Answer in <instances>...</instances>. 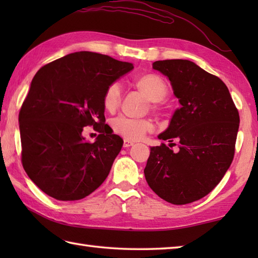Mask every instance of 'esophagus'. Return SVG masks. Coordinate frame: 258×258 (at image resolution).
Instances as JSON below:
<instances>
[{"label": "esophagus", "instance_id": "34e87169", "mask_svg": "<svg viewBox=\"0 0 258 258\" xmlns=\"http://www.w3.org/2000/svg\"><path fill=\"white\" fill-rule=\"evenodd\" d=\"M133 144H134L133 142H131V141H128V140H124L123 146H124V147H130V146H132Z\"/></svg>", "mask_w": 258, "mask_h": 258}]
</instances>
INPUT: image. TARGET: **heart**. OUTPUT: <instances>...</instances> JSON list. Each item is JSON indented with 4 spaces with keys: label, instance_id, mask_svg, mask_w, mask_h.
Wrapping results in <instances>:
<instances>
[{
    "label": "heart",
    "instance_id": "b5f03b06",
    "mask_svg": "<svg viewBox=\"0 0 258 258\" xmlns=\"http://www.w3.org/2000/svg\"><path fill=\"white\" fill-rule=\"evenodd\" d=\"M135 85L152 101V107L160 108V103L167 95L168 86L163 78L157 74H146L136 80ZM122 102V85L119 82L109 84L103 95V105L105 109L113 112ZM113 131L128 141H139L153 130V123L146 118H132L120 115L112 120Z\"/></svg>",
    "mask_w": 258,
    "mask_h": 258
}]
</instances>
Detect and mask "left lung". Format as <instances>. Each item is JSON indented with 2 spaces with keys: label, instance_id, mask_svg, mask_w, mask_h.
Instances as JSON below:
<instances>
[{
  "label": "left lung",
  "instance_id": "8db88e82",
  "mask_svg": "<svg viewBox=\"0 0 258 258\" xmlns=\"http://www.w3.org/2000/svg\"><path fill=\"white\" fill-rule=\"evenodd\" d=\"M171 81L178 108L158 139L178 142L151 147L144 169L155 194L174 205L199 201L216 187L235 154L239 114L225 83L188 59L153 63ZM169 145V146H171Z\"/></svg>",
  "mask_w": 258,
  "mask_h": 258
}]
</instances>
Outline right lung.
Masks as SVG:
<instances>
[{
    "mask_svg": "<svg viewBox=\"0 0 258 258\" xmlns=\"http://www.w3.org/2000/svg\"><path fill=\"white\" fill-rule=\"evenodd\" d=\"M132 69L104 54L76 52L37 71L19 113L21 161L45 194L78 201L106 179L123 140L107 128L103 95ZM85 125L100 133L94 144L83 138Z\"/></svg>",
    "mask_w": 258,
    "mask_h": 258,
    "instance_id": "obj_1",
    "label": "right lung"
}]
</instances>
